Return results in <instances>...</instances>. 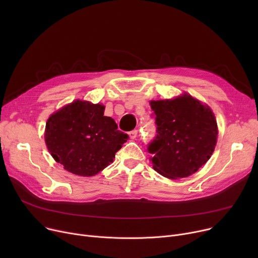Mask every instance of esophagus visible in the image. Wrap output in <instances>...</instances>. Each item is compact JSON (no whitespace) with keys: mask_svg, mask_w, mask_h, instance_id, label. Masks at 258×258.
Masks as SVG:
<instances>
[{"mask_svg":"<svg viewBox=\"0 0 258 258\" xmlns=\"http://www.w3.org/2000/svg\"><path fill=\"white\" fill-rule=\"evenodd\" d=\"M128 135H130V138L131 139H136V137L138 136V131L137 130H134V131L130 132Z\"/></svg>","mask_w":258,"mask_h":258,"instance_id":"esophagus-1","label":"esophagus"}]
</instances>
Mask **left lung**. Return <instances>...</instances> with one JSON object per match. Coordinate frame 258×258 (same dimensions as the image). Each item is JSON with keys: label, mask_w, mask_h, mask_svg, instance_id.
I'll return each instance as SVG.
<instances>
[{"label": "left lung", "mask_w": 258, "mask_h": 258, "mask_svg": "<svg viewBox=\"0 0 258 258\" xmlns=\"http://www.w3.org/2000/svg\"><path fill=\"white\" fill-rule=\"evenodd\" d=\"M157 136L147 147L154 169L177 180L197 172L210 159L218 139L211 108L185 93L173 99L153 100Z\"/></svg>", "instance_id": "1"}]
</instances>
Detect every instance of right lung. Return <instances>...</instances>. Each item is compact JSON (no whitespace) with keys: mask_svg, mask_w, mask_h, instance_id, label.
Returning <instances> with one entry per match:
<instances>
[{"mask_svg":"<svg viewBox=\"0 0 258 258\" xmlns=\"http://www.w3.org/2000/svg\"><path fill=\"white\" fill-rule=\"evenodd\" d=\"M104 105L75 100L53 113L45 141L53 159L77 175L92 177L110 165L128 136L106 117Z\"/></svg>","mask_w":258,"mask_h":258,"instance_id":"add662e5","label":"right lung"}]
</instances>
